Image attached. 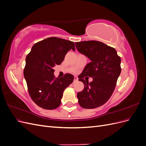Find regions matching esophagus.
Instances as JSON below:
<instances>
[{"mask_svg":"<svg viewBox=\"0 0 146 146\" xmlns=\"http://www.w3.org/2000/svg\"><path fill=\"white\" fill-rule=\"evenodd\" d=\"M78 80V78L77 77H74V82H76Z\"/></svg>","mask_w":146,"mask_h":146,"instance_id":"esophagus-1","label":"esophagus"}]
</instances>
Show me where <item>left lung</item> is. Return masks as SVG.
<instances>
[{"label": "left lung", "mask_w": 146, "mask_h": 146, "mask_svg": "<svg viewBox=\"0 0 146 146\" xmlns=\"http://www.w3.org/2000/svg\"><path fill=\"white\" fill-rule=\"evenodd\" d=\"M76 46L91 60L78 76L85 86L77 93L78 104L86 109L98 108L107 102L115 89L121 72V57L115 48L98 41L76 42ZM86 76L93 78L91 82L84 80Z\"/></svg>", "instance_id": "1"}]
</instances>
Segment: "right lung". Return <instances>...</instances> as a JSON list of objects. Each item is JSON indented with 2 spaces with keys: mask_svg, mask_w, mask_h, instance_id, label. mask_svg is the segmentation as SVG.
<instances>
[{
  "mask_svg": "<svg viewBox=\"0 0 146 146\" xmlns=\"http://www.w3.org/2000/svg\"><path fill=\"white\" fill-rule=\"evenodd\" d=\"M74 42L57 37H50L33 46L26 56L24 76L31 99L39 107L54 110L61 104L64 90L74 80V76L66 74L63 77L54 75L55 65L63 62Z\"/></svg>",
  "mask_w": 146,
  "mask_h": 146,
  "instance_id": "add662e5",
  "label": "right lung"
}]
</instances>
